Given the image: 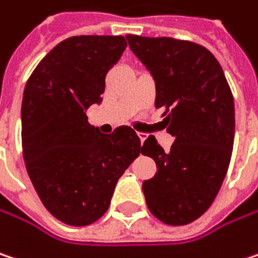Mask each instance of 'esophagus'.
I'll return each mask as SVG.
<instances>
[{"label":"esophagus","instance_id":"34e87169","mask_svg":"<svg viewBox=\"0 0 258 258\" xmlns=\"http://www.w3.org/2000/svg\"><path fill=\"white\" fill-rule=\"evenodd\" d=\"M137 136H139L140 142H142V144H143V142L146 140V137H147V134H146V133H137Z\"/></svg>","mask_w":258,"mask_h":258}]
</instances>
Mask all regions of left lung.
Instances as JSON below:
<instances>
[{
	"instance_id": "8db88e82",
	"label": "left lung",
	"mask_w": 258,
	"mask_h": 258,
	"mask_svg": "<svg viewBox=\"0 0 258 258\" xmlns=\"http://www.w3.org/2000/svg\"><path fill=\"white\" fill-rule=\"evenodd\" d=\"M125 38L153 76L155 106L163 109L166 131L175 139L169 152L153 136L142 146V155L158 168L143 182L146 203L163 223L187 225L212 206L228 172L234 96L218 59L205 46L172 38Z\"/></svg>"
}]
</instances>
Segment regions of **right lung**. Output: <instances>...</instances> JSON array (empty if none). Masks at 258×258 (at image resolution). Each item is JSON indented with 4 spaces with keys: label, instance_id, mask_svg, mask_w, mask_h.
Here are the masks:
<instances>
[{
    "label": "right lung",
    "instance_id": "1",
    "mask_svg": "<svg viewBox=\"0 0 258 258\" xmlns=\"http://www.w3.org/2000/svg\"><path fill=\"white\" fill-rule=\"evenodd\" d=\"M127 48L124 36H73L33 70L23 93L22 146L27 174L46 210L71 226L105 215L115 185L140 152L136 131L102 134L86 111L100 103L106 73Z\"/></svg>",
    "mask_w": 258,
    "mask_h": 258
}]
</instances>
